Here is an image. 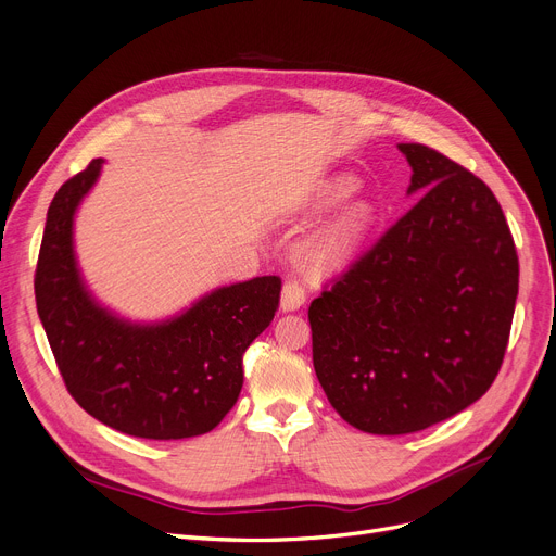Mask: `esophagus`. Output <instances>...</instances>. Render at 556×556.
I'll use <instances>...</instances> for the list:
<instances>
[{
  "label": "esophagus",
  "mask_w": 556,
  "mask_h": 556,
  "mask_svg": "<svg viewBox=\"0 0 556 556\" xmlns=\"http://www.w3.org/2000/svg\"><path fill=\"white\" fill-rule=\"evenodd\" d=\"M305 303V285L301 278L289 276L287 282L282 285V296H280V307L282 312H294Z\"/></svg>",
  "instance_id": "obj_1"
}]
</instances>
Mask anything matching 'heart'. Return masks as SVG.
Returning a JSON list of instances; mask_svg holds the SVG:
<instances>
[{"label": "heart", "instance_id": "1", "mask_svg": "<svg viewBox=\"0 0 556 556\" xmlns=\"http://www.w3.org/2000/svg\"><path fill=\"white\" fill-rule=\"evenodd\" d=\"M351 190H353V180L339 178L330 188L328 201H339L343 197H349ZM368 224H371V207L355 205L353 210H349V213L343 215L330 230H326L319 240H314L307 247L305 262L309 264V269L316 274L341 269L343 264L351 262V257L355 255Z\"/></svg>", "mask_w": 556, "mask_h": 556}]
</instances>
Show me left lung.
<instances>
[{"label": "left lung", "instance_id": "obj_1", "mask_svg": "<svg viewBox=\"0 0 556 556\" xmlns=\"http://www.w3.org/2000/svg\"><path fill=\"white\" fill-rule=\"evenodd\" d=\"M416 205L324 285L312 362L334 412L409 434L480 401L509 343L518 253L489 185L426 144H399Z\"/></svg>", "mask_w": 556, "mask_h": 556}]
</instances>
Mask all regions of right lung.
<instances>
[{
    "instance_id": "add662e5",
    "label": "right lung",
    "mask_w": 556,
    "mask_h": 556,
    "mask_svg": "<svg viewBox=\"0 0 556 556\" xmlns=\"http://www.w3.org/2000/svg\"><path fill=\"white\" fill-rule=\"evenodd\" d=\"M101 163L65 180L47 210L34 287L51 353L72 399L103 426L153 441L205 434L240 399L242 355L271 324L282 280L222 287L167 324L115 319L86 292L72 251L74 210Z\"/></svg>"
}]
</instances>
